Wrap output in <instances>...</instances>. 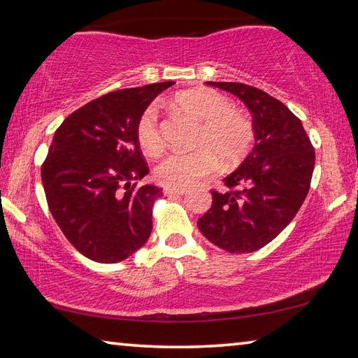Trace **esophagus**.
Wrapping results in <instances>:
<instances>
[{"label": "esophagus", "instance_id": "34e87169", "mask_svg": "<svg viewBox=\"0 0 358 358\" xmlns=\"http://www.w3.org/2000/svg\"><path fill=\"white\" fill-rule=\"evenodd\" d=\"M186 192V189H180V187H164L166 196H183Z\"/></svg>", "mask_w": 358, "mask_h": 358}]
</instances>
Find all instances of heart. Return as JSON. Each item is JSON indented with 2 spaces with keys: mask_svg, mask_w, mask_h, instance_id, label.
<instances>
[{
  "mask_svg": "<svg viewBox=\"0 0 358 358\" xmlns=\"http://www.w3.org/2000/svg\"><path fill=\"white\" fill-rule=\"evenodd\" d=\"M175 104L201 123L197 150L167 155L156 166V180L167 187H189L213 173L217 157L224 164L240 161L252 142V126L243 113L230 108V102L215 90L192 88L175 96ZM137 142L148 155L162 150L159 115L155 106L141 113L136 126Z\"/></svg>",
  "mask_w": 358,
  "mask_h": 358,
  "instance_id": "b5f03b06",
  "label": "heart"
}]
</instances>
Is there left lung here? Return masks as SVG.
<instances>
[{"instance_id":"1","label":"left lung","mask_w":358,"mask_h":358,"mask_svg":"<svg viewBox=\"0 0 358 358\" xmlns=\"http://www.w3.org/2000/svg\"><path fill=\"white\" fill-rule=\"evenodd\" d=\"M232 93L252 115L254 147L213 191L197 221L203 237L234 254L257 251L278 237L300 210L314 171V148L301 121L270 94L237 82H207Z\"/></svg>"}]
</instances>
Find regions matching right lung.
<instances>
[{"instance_id": "add662e5", "label": "right lung", "mask_w": 358, "mask_h": 358, "mask_svg": "<svg viewBox=\"0 0 358 358\" xmlns=\"http://www.w3.org/2000/svg\"><path fill=\"white\" fill-rule=\"evenodd\" d=\"M173 82L101 96L71 113L55 136L41 177L48 208L71 245L101 264L128 259L147 243L161 187L148 175L136 126L141 113Z\"/></svg>"}]
</instances>
